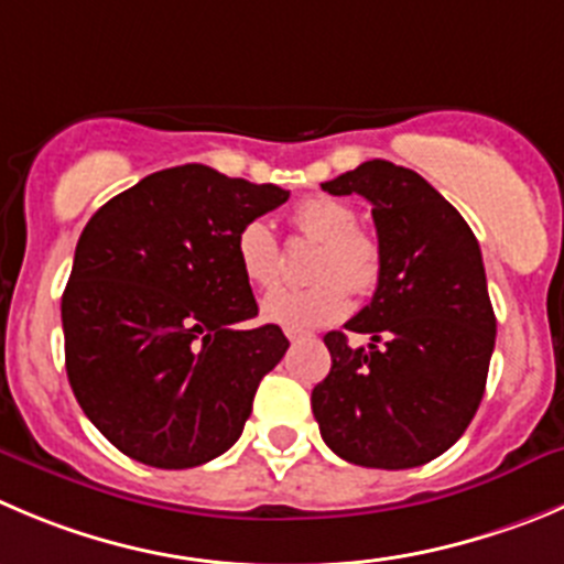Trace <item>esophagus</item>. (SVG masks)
Returning <instances> with one entry per match:
<instances>
[{
	"mask_svg": "<svg viewBox=\"0 0 564 564\" xmlns=\"http://www.w3.org/2000/svg\"><path fill=\"white\" fill-rule=\"evenodd\" d=\"M285 335H288V340H291V343H299V340H302V337H304V332H296V329H288V332H285Z\"/></svg>",
	"mask_w": 564,
	"mask_h": 564,
	"instance_id": "34e87169",
	"label": "esophagus"
}]
</instances>
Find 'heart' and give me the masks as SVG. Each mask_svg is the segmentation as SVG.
I'll return each instance as SVG.
<instances>
[{
	"label": "heart",
	"mask_w": 564,
	"mask_h": 564,
	"mask_svg": "<svg viewBox=\"0 0 564 564\" xmlns=\"http://www.w3.org/2000/svg\"><path fill=\"white\" fill-rule=\"evenodd\" d=\"M293 227L299 235L321 243L310 279L315 285L293 291L282 288L265 296L260 315L268 324L285 329H315L340 321L351 307L346 284L354 293L366 296L377 288L382 273V254L371 235L357 229V213L351 205L332 196L304 198L293 210ZM235 257L246 282L268 291L282 276V249L271 224L254 218L243 224L235 238Z\"/></svg>",
	"instance_id": "1"
}]
</instances>
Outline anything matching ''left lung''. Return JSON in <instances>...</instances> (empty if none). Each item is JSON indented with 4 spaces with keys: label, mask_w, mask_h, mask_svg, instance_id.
Masks as SVG:
<instances>
[{
    "label": "left lung",
    "mask_w": 564,
    "mask_h": 564,
    "mask_svg": "<svg viewBox=\"0 0 564 564\" xmlns=\"http://www.w3.org/2000/svg\"><path fill=\"white\" fill-rule=\"evenodd\" d=\"M373 205L382 273L371 304L324 337L332 368L313 390L326 446L362 468H417L463 437L496 346L479 240L421 174L368 160L324 182Z\"/></svg>",
    "instance_id": "8db88e82"
}]
</instances>
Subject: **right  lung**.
<instances>
[{"instance_id":"1","label":"right lung","mask_w":564,"mask_h":564,"mask_svg":"<svg viewBox=\"0 0 564 564\" xmlns=\"http://www.w3.org/2000/svg\"><path fill=\"white\" fill-rule=\"evenodd\" d=\"M288 196L187 163L85 224L61 304L66 371L121 454L182 470L235 446L257 384L291 346L276 324L235 326L257 315L235 238Z\"/></svg>"}]
</instances>
